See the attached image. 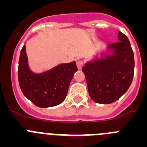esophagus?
<instances>
[{"instance_id": "esophagus-1", "label": "esophagus", "mask_w": 147, "mask_h": 147, "mask_svg": "<svg viewBox=\"0 0 147 147\" xmlns=\"http://www.w3.org/2000/svg\"><path fill=\"white\" fill-rule=\"evenodd\" d=\"M76 64L78 69H81L82 67H83V62L82 61H78L76 62Z\"/></svg>"}]
</instances>
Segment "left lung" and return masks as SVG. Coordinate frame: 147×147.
Masks as SVG:
<instances>
[{"instance_id":"left-lung-1","label":"left lung","mask_w":147,"mask_h":147,"mask_svg":"<svg viewBox=\"0 0 147 147\" xmlns=\"http://www.w3.org/2000/svg\"><path fill=\"white\" fill-rule=\"evenodd\" d=\"M107 46L108 53L87 61L82 68L89 96L95 102L110 104L127 91L134 74V55L129 39L121 32Z\"/></svg>"}]
</instances>
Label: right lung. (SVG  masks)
Listing matches in <instances>:
<instances>
[{
	"mask_svg": "<svg viewBox=\"0 0 147 147\" xmlns=\"http://www.w3.org/2000/svg\"><path fill=\"white\" fill-rule=\"evenodd\" d=\"M75 61L59 64L48 70L34 72L30 68L26 45L21 50L18 80L22 94L39 108H50L64 101L74 74Z\"/></svg>",
	"mask_w": 147,
	"mask_h": 147,
	"instance_id": "add662e5",
	"label": "right lung"
}]
</instances>
